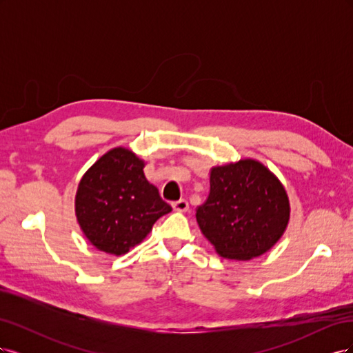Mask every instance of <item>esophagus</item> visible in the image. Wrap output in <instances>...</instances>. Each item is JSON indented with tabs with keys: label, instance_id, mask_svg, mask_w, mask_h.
Returning a JSON list of instances; mask_svg holds the SVG:
<instances>
[{
	"label": "esophagus",
	"instance_id": "esophagus-1",
	"mask_svg": "<svg viewBox=\"0 0 353 353\" xmlns=\"http://www.w3.org/2000/svg\"><path fill=\"white\" fill-rule=\"evenodd\" d=\"M172 208H174V210H176V212H187L190 206H188V201H187V200L181 199V200L172 203Z\"/></svg>",
	"mask_w": 353,
	"mask_h": 353
}]
</instances>
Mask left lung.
<instances>
[{
	"mask_svg": "<svg viewBox=\"0 0 353 353\" xmlns=\"http://www.w3.org/2000/svg\"><path fill=\"white\" fill-rule=\"evenodd\" d=\"M196 218L222 258L249 261L280 240L290 205L275 175L248 159L210 170L209 197Z\"/></svg>",
	"mask_w": 353,
	"mask_h": 353,
	"instance_id": "left-lung-1",
	"label": "left lung"
}]
</instances>
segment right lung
I'll return each instance as SVG.
<instances>
[{
  "instance_id": "1",
  "label": "right lung",
  "mask_w": 353,
  "mask_h": 353,
  "mask_svg": "<svg viewBox=\"0 0 353 353\" xmlns=\"http://www.w3.org/2000/svg\"><path fill=\"white\" fill-rule=\"evenodd\" d=\"M144 163L126 148H113L81 179L77 216L87 239L101 252L123 254L172 208L144 176Z\"/></svg>"
}]
</instances>
